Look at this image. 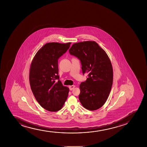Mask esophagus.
Returning <instances> with one entry per match:
<instances>
[{
  "mask_svg": "<svg viewBox=\"0 0 147 147\" xmlns=\"http://www.w3.org/2000/svg\"><path fill=\"white\" fill-rule=\"evenodd\" d=\"M75 85H71V86H69V90H73L74 88H75Z\"/></svg>",
  "mask_w": 147,
  "mask_h": 147,
  "instance_id": "obj_1",
  "label": "esophagus"
}]
</instances>
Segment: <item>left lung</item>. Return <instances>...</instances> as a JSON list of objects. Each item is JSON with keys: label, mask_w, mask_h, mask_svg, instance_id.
I'll return each instance as SVG.
<instances>
[{"label": "left lung", "mask_w": 147, "mask_h": 147, "mask_svg": "<svg viewBox=\"0 0 147 147\" xmlns=\"http://www.w3.org/2000/svg\"><path fill=\"white\" fill-rule=\"evenodd\" d=\"M69 53L80 60L83 74H88L86 81L80 84L81 105L91 111L99 109L107 101L113 84V68L109 58L94 41L74 44Z\"/></svg>", "instance_id": "8db88e82"}]
</instances>
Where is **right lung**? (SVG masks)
Segmentation results:
<instances>
[{
	"label": "right lung",
	"instance_id": "obj_1",
	"mask_svg": "<svg viewBox=\"0 0 147 147\" xmlns=\"http://www.w3.org/2000/svg\"><path fill=\"white\" fill-rule=\"evenodd\" d=\"M71 44L47 43L38 51L31 62V89L40 106L49 111L61 109L68 96L69 89L59 80L58 60L69 49Z\"/></svg>",
	"mask_w": 147,
	"mask_h": 147
}]
</instances>
